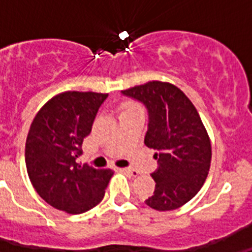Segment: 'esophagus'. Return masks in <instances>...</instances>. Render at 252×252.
<instances>
[{
    "label": "esophagus",
    "instance_id": "1",
    "mask_svg": "<svg viewBox=\"0 0 252 252\" xmlns=\"http://www.w3.org/2000/svg\"><path fill=\"white\" fill-rule=\"evenodd\" d=\"M121 170L125 171V173H127V174L131 175V177H137V175H139V171L135 170V169L132 168H122Z\"/></svg>",
    "mask_w": 252,
    "mask_h": 252
}]
</instances>
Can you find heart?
<instances>
[{
	"instance_id": "1",
	"label": "heart",
	"mask_w": 252,
	"mask_h": 252,
	"mask_svg": "<svg viewBox=\"0 0 252 252\" xmlns=\"http://www.w3.org/2000/svg\"><path fill=\"white\" fill-rule=\"evenodd\" d=\"M131 107H135V106H130V107H128V108H131Z\"/></svg>"
}]
</instances>
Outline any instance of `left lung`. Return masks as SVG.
I'll return each mask as SVG.
<instances>
[{"mask_svg":"<svg viewBox=\"0 0 252 252\" xmlns=\"http://www.w3.org/2000/svg\"><path fill=\"white\" fill-rule=\"evenodd\" d=\"M149 113L145 145L154 149L158 169L151 173L155 190L145 201L157 211H173L189 202L206 182L211 141L199 113L174 84L153 81L122 91Z\"/></svg>","mask_w":252,"mask_h":252,"instance_id":"1","label":"left lung"}]
</instances>
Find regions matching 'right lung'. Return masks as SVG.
I'll list each match as a JSON object with an SVG mask.
<instances>
[{"instance_id": "obj_1", "label": "right lung", "mask_w": 252, "mask_h": 252, "mask_svg": "<svg viewBox=\"0 0 252 252\" xmlns=\"http://www.w3.org/2000/svg\"><path fill=\"white\" fill-rule=\"evenodd\" d=\"M107 97L95 92L60 93L41 107L31 124L25 146L28 174L37 194L54 208L79 215L103 199L113 171L75 160Z\"/></svg>"}]
</instances>
